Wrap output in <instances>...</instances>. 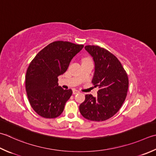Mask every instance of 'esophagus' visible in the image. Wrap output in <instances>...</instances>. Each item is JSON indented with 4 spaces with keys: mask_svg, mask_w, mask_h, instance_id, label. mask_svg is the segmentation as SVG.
Returning <instances> with one entry per match:
<instances>
[{
    "mask_svg": "<svg viewBox=\"0 0 156 156\" xmlns=\"http://www.w3.org/2000/svg\"><path fill=\"white\" fill-rule=\"evenodd\" d=\"M80 92H79L78 90H73V94H77V93H79Z\"/></svg>",
    "mask_w": 156,
    "mask_h": 156,
    "instance_id": "34e87169",
    "label": "esophagus"
}]
</instances>
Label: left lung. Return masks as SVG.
Returning a JSON list of instances; mask_svg holds the SVG:
<instances>
[{"mask_svg":"<svg viewBox=\"0 0 156 156\" xmlns=\"http://www.w3.org/2000/svg\"><path fill=\"white\" fill-rule=\"evenodd\" d=\"M85 50L93 57L95 65L92 82L98 87L97 97L86 94L79 106L82 116L92 121H104L119 111L127 95L129 78L120 61L105 48L87 45Z\"/></svg>","mask_w":156,"mask_h":156,"instance_id":"left-lung-1","label":"left lung"}]
</instances>
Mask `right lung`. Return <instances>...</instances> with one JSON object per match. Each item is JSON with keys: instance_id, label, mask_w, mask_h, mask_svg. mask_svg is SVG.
<instances>
[{"instance_id": "1", "label": "right lung", "mask_w": 156, "mask_h": 156, "mask_svg": "<svg viewBox=\"0 0 156 156\" xmlns=\"http://www.w3.org/2000/svg\"><path fill=\"white\" fill-rule=\"evenodd\" d=\"M83 47L70 42L55 41L30 62L26 75V89L30 104L36 114L45 118L62 114L72 90L58 86V76L66 72L72 58Z\"/></svg>"}]
</instances>
